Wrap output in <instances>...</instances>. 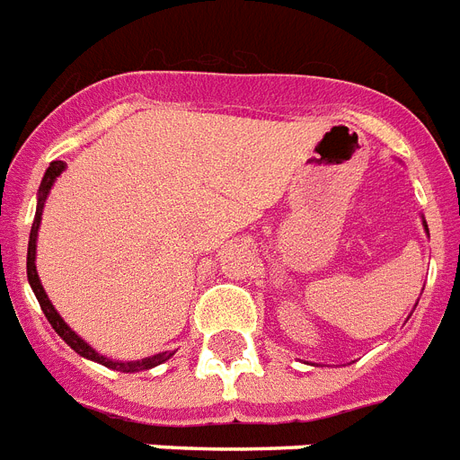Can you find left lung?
<instances>
[{
    "label": "left lung",
    "mask_w": 460,
    "mask_h": 460,
    "mask_svg": "<svg viewBox=\"0 0 460 460\" xmlns=\"http://www.w3.org/2000/svg\"><path fill=\"white\" fill-rule=\"evenodd\" d=\"M423 226H425V231H428V224H425V222H423Z\"/></svg>",
    "instance_id": "left-lung-1"
}]
</instances>
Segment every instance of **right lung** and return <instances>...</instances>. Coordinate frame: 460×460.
Masks as SVG:
<instances>
[{
  "instance_id": "right-lung-1",
  "label": "right lung",
  "mask_w": 460,
  "mask_h": 460,
  "mask_svg": "<svg viewBox=\"0 0 460 460\" xmlns=\"http://www.w3.org/2000/svg\"><path fill=\"white\" fill-rule=\"evenodd\" d=\"M63 170H66V163H63V160H54V163L47 167V172H44L42 184H40V196H37L35 222H32V229H30V241H28V281H30V286H32V293L37 295V302H40V307H42L44 316H47L49 323L54 326L56 333L61 335V338L66 340V342H68V345L73 347L75 352L80 354V357H87V359H92V361H99V364L108 366V368H113V371L137 373V371H148V368H153V366H158V364H165V361L170 359L174 352L153 354V357H146V359H139V361H113V359H106V357H101V354L96 352V349H92V347H89L87 342L80 338V335L75 333V331H70L68 323L61 319V314L56 312L54 305H51V300H49L47 293H44L42 283H40V276H37V267H35L37 229H40V222H42L44 200H47V196H49V191H51V186H54L56 177H58Z\"/></svg>"
}]
</instances>
